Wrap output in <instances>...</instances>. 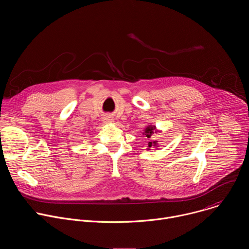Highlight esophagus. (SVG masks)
<instances>
[{
	"label": "esophagus",
	"instance_id": "esophagus-1",
	"mask_svg": "<svg viewBox=\"0 0 249 249\" xmlns=\"http://www.w3.org/2000/svg\"><path fill=\"white\" fill-rule=\"evenodd\" d=\"M103 122H104V123H106V124H108V123L113 122V120H112L110 117H105V118L103 119Z\"/></svg>",
	"mask_w": 249,
	"mask_h": 249
}]
</instances>
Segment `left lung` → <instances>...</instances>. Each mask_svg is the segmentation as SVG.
Segmentation results:
<instances>
[{
  "label": "left lung",
  "instance_id": "8db88e82",
  "mask_svg": "<svg viewBox=\"0 0 249 249\" xmlns=\"http://www.w3.org/2000/svg\"><path fill=\"white\" fill-rule=\"evenodd\" d=\"M160 132V130L157 129V127L155 125H152V124H149L146 126V128L144 129V132H143V135L145 137H147L148 139H150L152 137V135H154L155 133H159ZM152 147H156L158 148V141H150L148 143V149L147 150H151Z\"/></svg>",
  "mask_w": 249,
  "mask_h": 249
}]
</instances>
